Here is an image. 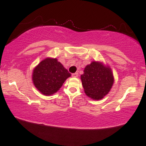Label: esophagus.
<instances>
[{
    "label": "esophagus",
    "instance_id": "obj_1",
    "mask_svg": "<svg viewBox=\"0 0 146 146\" xmlns=\"http://www.w3.org/2000/svg\"><path fill=\"white\" fill-rule=\"evenodd\" d=\"M78 76V73H73V74H72V77H73V78H77Z\"/></svg>",
    "mask_w": 146,
    "mask_h": 146
}]
</instances>
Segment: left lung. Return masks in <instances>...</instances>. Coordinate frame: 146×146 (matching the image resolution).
Returning <instances> with one entry per match:
<instances>
[{
    "mask_svg": "<svg viewBox=\"0 0 146 146\" xmlns=\"http://www.w3.org/2000/svg\"><path fill=\"white\" fill-rule=\"evenodd\" d=\"M85 93L93 100H101L112 88L114 78L111 69L102 63L93 62L87 65L81 75Z\"/></svg>",
    "mask_w": 146,
    "mask_h": 146,
    "instance_id": "1",
    "label": "left lung"
}]
</instances>
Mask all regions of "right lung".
Instances as JSON below:
<instances>
[{
    "instance_id": "add662e5",
    "label": "right lung",
    "mask_w": 146,
    "mask_h": 146,
    "mask_svg": "<svg viewBox=\"0 0 146 146\" xmlns=\"http://www.w3.org/2000/svg\"><path fill=\"white\" fill-rule=\"evenodd\" d=\"M71 73L57 59L46 58L39 63L33 72V82L42 94L50 95L56 93Z\"/></svg>"
}]
</instances>
